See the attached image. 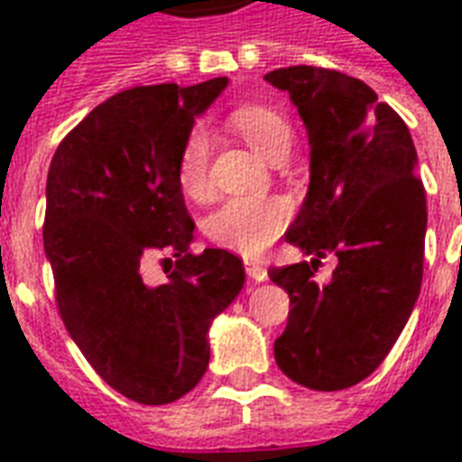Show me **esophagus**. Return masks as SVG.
Segmentation results:
<instances>
[{"mask_svg":"<svg viewBox=\"0 0 462 462\" xmlns=\"http://www.w3.org/2000/svg\"><path fill=\"white\" fill-rule=\"evenodd\" d=\"M245 272L253 282H264L267 279V267L257 260H245Z\"/></svg>","mask_w":462,"mask_h":462,"instance_id":"obj_1","label":"esophagus"}]
</instances>
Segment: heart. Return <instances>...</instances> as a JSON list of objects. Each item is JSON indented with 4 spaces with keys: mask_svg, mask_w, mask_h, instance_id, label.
I'll list each match as a JSON object with an SVG mask.
<instances>
[{
    "mask_svg": "<svg viewBox=\"0 0 462 462\" xmlns=\"http://www.w3.org/2000/svg\"><path fill=\"white\" fill-rule=\"evenodd\" d=\"M231 126L267 160L286 140H291L289 124L274 109L260 105L236 109L231 114ZM209 152H212L209 131L198 124L183 140L179 157V183L183 193L195 200H202L209 193ZM289 219L291 205L286 198L279 195L234 198L209 217L208 234L224 248L253 257L267 250L282 236Z\"/></svg>",
    "mask_w": 462,
    "mask_h": 462,
    "instance_id": "b5f03b06",
    "label": "heart"
}]
</instances>
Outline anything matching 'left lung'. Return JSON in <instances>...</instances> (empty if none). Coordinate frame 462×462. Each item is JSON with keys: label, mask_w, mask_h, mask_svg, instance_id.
<instances>
[{"label": "left lung", "mask_w": 462, "mask_h": 462, "mask_svg": "<svg viewBox=\"0 0 462 462\" xmlns=\"http://www.w3.org/2000/svg\"><path fill=\"white\" fill-rule=\"evenodd\" d=\"M289 92L310 140V188L286 241L317 261L339 257L327 287L308 262L274 267L291 298L274 341L279 370L315 391L363 382L389 356L422 283L427 200L403 119L363 80L289 66L264 76Z\"/></svg>", "instance_id": "8db88e82"}]
</instances>
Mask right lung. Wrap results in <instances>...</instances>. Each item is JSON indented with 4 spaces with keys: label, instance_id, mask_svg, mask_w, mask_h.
Wrapping results in <instances>:
<instances>
[{
    "label": "right lung",
    "instance_id": "obj_1",
    "mask_svg": "<svg viewBox=\"0 0 462 462\" xmlns=\"http://www.w3.org/2000/svg\"><path fill=\"white\" fill-rule=\"evenodd\" d=\"M226 85L119 92L61 140L47 173L44 254L59 315L92 370L135 403L195 389L214 317L245 283L236 254L188 253L195 224L179 183L183 140ZM160 254L174 272L150 287L142 269Z\"/></svg>",
    "mask_w": 462,
    "mask_h": 462
}]
</instances>
